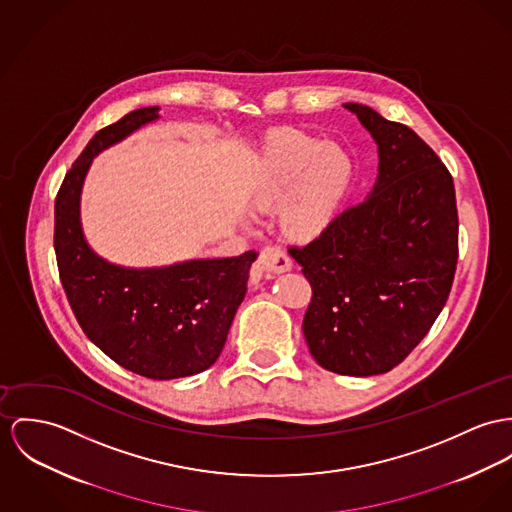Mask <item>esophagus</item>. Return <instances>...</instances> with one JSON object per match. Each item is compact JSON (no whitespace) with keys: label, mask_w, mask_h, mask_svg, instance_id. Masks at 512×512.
<instances>
[{"label":"esophagus","mask_w":512,"mask_h":512,"mask_svg":"<svg viewBox=\"0 0 512 512\" xmlns=\"http://www.w3.org/2000/svg\"><path fill=\"white\" fill-rule=\"evenodd\" d=\"M257 271L259 273H271V275H280L292 269L290 257L280 249V247H267L261 251L259 261H257Z\"/></svg>","instance_id":"1"}]
</instances>
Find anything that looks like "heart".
Listing matches in <instances>:
<instances>
[{
    "label": "heart",
    "instance_id": "b5f03b06",
    "mask_svg": "<svg viewBox=\"0 0 512 512\" xmlns=\"http://www.w3.org/2000/svg\"><path fill=\"white\" fill-rule=\"evenodd\" d=\"M353 183V161L337 146L312 134L280 130L257 163L251 198L275 208L286 236L310 241L337 218Z\"/></svg>",
    "mask_w": 512,
    "mask_h": 512
}]
</instances>
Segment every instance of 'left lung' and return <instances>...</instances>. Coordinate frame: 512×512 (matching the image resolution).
Wrapping results in <instances>:
<instances>
[{"label":"left lung","instance_id":"left-lung-1","mask_svg":"<svg viewBox=\"0 0 512 512\" xmlns=\"http://www.w3.org/2000/svg\"><path fill=\"white\" fill-rule=\"evenodd\" d=\"M378 146V177L310 245L290 255L312 284L304 337L315 362L343 376L397 366L442 312L458 263L448 169L405 124L345 103Z\"/></svg>","mask_w":512,"mask_h":512}]
</instances>
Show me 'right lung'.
<instances>
[{
    "instance_id": "obj_1",
    "label": "right lung",
    "mask_w": 512,
    "mask_h": 512,
    "mask_svg": "<svg viewBox=\"0 0 512 512\" xmlns=\"http://www.w3.org/2000/svg\"><path fill=\"white\" fill-rule=\"evenodd\" d=\"M158 118L159 107L136 109L89 140L56 197L54 249L68 302L89 341L134 374L173 380L218 360L259 253L134 269L103 259L87 243L81 191L93 159Z\"/></svg>"
}]
</instances>
